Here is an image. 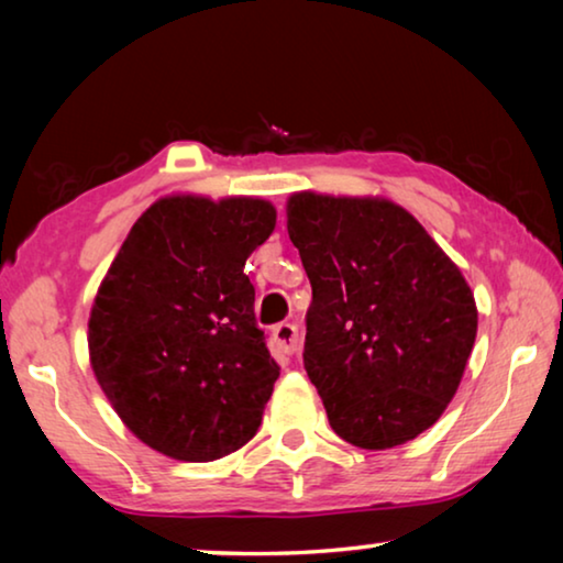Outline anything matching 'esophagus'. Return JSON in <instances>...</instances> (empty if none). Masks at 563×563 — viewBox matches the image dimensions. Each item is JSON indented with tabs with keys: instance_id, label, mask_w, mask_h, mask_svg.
Masks as SVG:
<instances>
[{
	"instance_id": "obj_1",
	"label": "esophagus",
	"mask_w": 563,
	"mask_h": 563,
	"mask_svg": "<svg viewBox=\"0 0 563 563\" xmlns=\"http://www.w3.org/2000/svg\"><path fill=\"white\" fill-rule=\"evenodd\" d=\"M298 345H300V335L292 322H278V325L273 328V347L278 355H292V352L298 350Z\"/></svg>"
}]
</instances>
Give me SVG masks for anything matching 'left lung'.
Segmentation results:
<instances>
[{
  "instance_id": "obj_1",
  "label": "left lung",
  "mask_w": 563,
  "mask_h": 563,
  "mask_svg": "<svg viewBox=\"0 0 563 563\" xmlns=\"http://www.w3.org/2000/svg\"><path fill=\"white\" fill-rule=\"evenodd\" d=\"M288 233L312 285L302 365L332 430L362 450L430 430L476 338L460 268L389 201L295 194Z\"/></svg>"
}]
</instances>
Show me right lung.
I'll return each instance as SVG.
<instances>
[{"label": "right lung", "instance_id": "1", "mask_svg": "<svg viewBox=\"0 0 563 563\" xmlns=\"http://www.w3.org/2000/svg\"><path fill=\"white\" fill-rule=\"evenodd\" d=\"M273 228L258 198H164L113 258L91 308V367L151 450L213 462L258 432L280 365L243 268Z\"/></svg>", "mask_w": 563, "mask_h": 563}]
</instances>
